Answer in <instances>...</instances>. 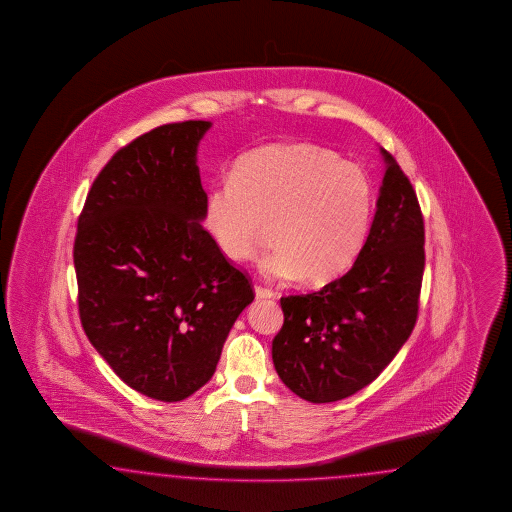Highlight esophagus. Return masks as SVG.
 I'll return each instance as SVG.
<instances>
[{
  "label": "esophagus",
  "mask_w": 512,
  "mask_h": 512,
  "mask_svg": "<svg viewBox=\"0 0 512 512\" xmlns=\"http://www.w3.org/2000/svg\"><path fill=\"white\" fill-rule=\"evenodd\" d=\"M255 296L257 298H274L276 293L272 289H268V287H263V285H255Z\"/></svg>",
  "instance_id": "esophagus-1"
}]
</instances>
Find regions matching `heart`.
<instances>
[{
    "mask_svg": "<svg viewBox=\"0 0 512 512\" xmlns=\"http://www.w3.org/2000/svg\"><path fill=\"white\" fill-rule=\"evenodd\" d=\"M373 217V187L355 163L313 144H274L242 155L231 178L206 191L202 221L234 263L257 255L268 278L326 285L357 261Z\"/></svg>",
    "mask_w": 512,
    "mask_h": 512,
    "instance_id": "b5f03b06",
    "label": "heart"
}]
</instances>
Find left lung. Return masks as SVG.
Returning <instances> with one entry per match:
<instances>
[{
	"label": "left lung",
	"instance_id": "left-lung-1",
	"mask_svg": "<svg viewBox=\"0 0 512 512\" xmlns=\"http://www.w3.org/2000/svg\"><path fill=\"white\" fill-rule=\"evenodd\" d=\"M387 172L366 244L347 274L321 291L281 296L272 341L279 379L311 403L338 402L368 387L398 355L419 315L424 217L396 159Z\"/></svg>",
	"mask_w": 512,
	"mask_h": 512
}]
</instances>
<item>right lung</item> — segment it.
<instances>
[{
    "label": "right lung",
    "instance_id": "1",
    "mask_svg": "<svg viewBox=\"0 0 512 512\" xmlns=\"http://www.w3.org/2000/svg\"><path fill=\"white\" fill-rule=\"evenodd\" d=\"M210 122L165 124L131 140L93 180L73 246L80 323L140 394L180 402L210 381L236 317L253 302L202 229L197 146Z\"/></svg>",
    "mask_w": 512,
    "mask_h": 512
}]
</instances>
